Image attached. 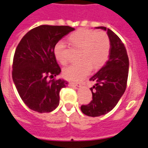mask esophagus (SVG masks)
<instances>
[{"instance_id": "1", "label": "esophagus", "mask_w": 148, "mask_h": 148, "mask_svg": "<svg viewBox=\"0 0 148 148\" xmlns=\"http://www.w3.org/2000/svg\"><path fill=\"white\" fill-rule=\"evenodd\" d=\"M70 85H75V86L77 87H81V84L80 83H77V82H70L69 83Z\"/></svg>"}]
</instances>
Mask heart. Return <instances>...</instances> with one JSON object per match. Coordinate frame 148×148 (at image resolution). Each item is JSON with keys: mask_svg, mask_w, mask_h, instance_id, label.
<instances>
[{"mask_svg": "<svg viewBox=\"0 0 148 148\" xmlns=\"http://www.w3.org/2000/svg\"><path fill=\"white\" fill-rule=\"evenodd\" d=\"M70 43L81 49L80 63L71 64L63 70V75L68 80L79 81L88 75L91 69L102 67L107 61L110 53V40L106 33L93 30L80 29L69 36ZM56 59L63 65L68 61L66 55V45L62 41L58 42L54 48Z\"/></svg>", "mask_w": 148, "mask_h": 148, "instance_id": "b5f03b06", "label": "heart"}]
</instances>
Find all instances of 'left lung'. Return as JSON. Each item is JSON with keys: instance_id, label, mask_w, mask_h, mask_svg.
<instances>
[{"instance_id": "obj_1", "label": "left lung", "mask_w": 148, "mask_h": 148, "mask_svg": "<svg viewBox=\"0 0 148 148\" xmlns=\"http://www.w3.org/2000/svg\"><path fill=\"white\" fill-rule=\"evenodd\" d=\"M96 28L107 31L111 47L106 64L90 79L95 83L90 88L93 100L81 106L82 112L90 117L104 115L115 107L127 88L129 73L128 55L121 39L106 27Z\"/></svg>"}]
</instances>
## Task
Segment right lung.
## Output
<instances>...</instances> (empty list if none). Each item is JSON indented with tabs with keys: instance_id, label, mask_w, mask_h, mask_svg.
I'll return each instance as SVG.
<instances>
[{
	"instance_id": "obj_1",
	"label": "right lung",
	"mask_w": 148,
	"mask_h": 148,
	"mask_svg": "<svg viewBox=\"0 0 148 148\" xmlns=\"http://www.w3.org/2000/svg\"><path fill=\"white\" fill-rule=\"evenodd\" d=\"M74 30L69 26L40 25L28 31L18 45L13 58L12 79L20 97L31 110L46 113L58 106L60 90L68 82L54 79L61 72L54 48Z\"/></svg>"
}]
</instances>
